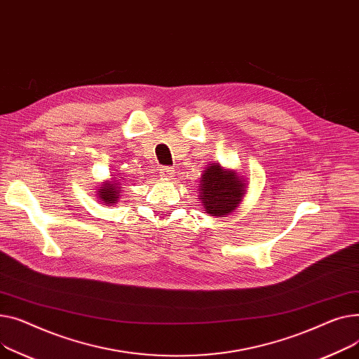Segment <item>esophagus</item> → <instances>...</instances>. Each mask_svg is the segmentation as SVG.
Returning <instances> with one entry per match:
<instances>
[{
    "mask_svg": "<svg viewBox=\"0 0 359 359\" xmlns=\"http://www.w3.org/2000/svg\"><path fill=\"white\" fill-rule=\"evenodd\" d=\"M159 174H161V177H163L166 180H171L174 177L175 171L172 170V168H170V166H162L161 170H159Z\"/></svg>",
    "mask_w": 359,
    "mask_h": 359,
    "instance_id": "1",
    "label": "esophagus"
}]
</instances>
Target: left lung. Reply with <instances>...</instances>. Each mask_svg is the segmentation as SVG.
Wrapping results in <instances>:
<instances>
[{
  "instance_id": "1",
  "label": "left lung",
  "mask_w": 359,
  "mask_h": 359,
  "mask_svg": "<svg viewBox=\"0 0 359 359\" xmlns=\"http://www.w3.org/2000/svg\"><path fill=\"white\" fill-rule=\"evenodd\" d=\"M245 194L246 180L238 171L224 168L219 162L204 168L198 188V201L204 213L226 217L238 210Z\"/></svg>"
}]
</instances>
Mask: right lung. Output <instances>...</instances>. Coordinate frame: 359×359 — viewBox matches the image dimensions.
<instances>
[{
  "mask_svg": "<svg viewBox=\"0 0 359 359\" xmlns=\"http://www.w3.org/2000/svg\"><path fill=\"white\" fill-rule=\"evenodd\" d=\"M124 178L117 177V175H111L110 180L104 181L98 189H97V198L101 201L102 205H114L120 201V196H121V181Z\"/></svg>",
  "mask_w": 359,
  "mask_h": 359,
  "instance_id": "add662e5",
  "label": "right lung"
}]
</instances>
